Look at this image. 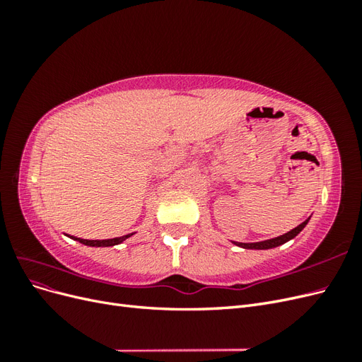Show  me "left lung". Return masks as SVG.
I'll use <instances>...</instances> for the list:
<instances>
[{"label":"left lung","mask_w":362,"mask_h":362,"mask_svg":"<svg viewBox=\"0 0 362 362\" xmlns=\"http://www.w3.org/2000/svg\"><path fill=\"white\" fill-rule=\"evenodd\" d=\"M310 218H311V217L306 218L305 222H302L299 226H296L294 229H291V231H288V233H286V234H282V235H279V237H275V238L264 240V242H257V243H238V242H233V243H234L235 246L243 247V249H272V247H276V246H281V245H284V243L290 242L291 238H294L296 235H298V234L302 231V229L306 226V223L310 222Z\"/></svg>","instance_id":"8db88e82"}]
</instances>
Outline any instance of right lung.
Here are the masks:
<instances>
[{"mask_svg":"<svg viewBox=\"0 0 362 362\" xmlns=\"http://www.w3.org/2000/svg\"><path fill=\"white\" fill-rule=\"evenodd\" d=\"M134 234V233H133ZM133 234H127L122 237H116V238H107V240H84V238H78V237H72L76 242H80L86 246H93V247H107V246H115L122 243L124 240H127L128 237H131Z\"/></svg>","mask_w":362,"mask_h":362,"instance_id":"right-lung-1","label":"right lung"}]
</instances>
